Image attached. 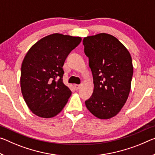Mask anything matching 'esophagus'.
Instances as JSON below:
<instances>
[{
    "mask_svg": "<svg viewBox=\"0 0 155 155\" xmlns=\"http://www.w3.org/2000/svg\"><path fill=\"white\" fill-rule=\"evenodd\" d=\"M74 88L76 90H78L79 89V88L81 87V85H78V84H75L74 85Z\"/></svg>",
    "mask_w": 155,
    "mask_h": 155,
    "instance_id": "1",
    "label": "esophagus"
}]
</instances>
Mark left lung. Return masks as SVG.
<instances>
[{
    "instance_id": "obj_1",
    "label": "left lung",
    "mask_w": 155,
    "mask_h": 155,
    "mask_svg": "<svg viewBox=\"0 0 155 155\" xmlns=\"http://www.w3.org/2000/svg\"><path fill=\"white\" fill-rule=\"evenodd\" d=\"M83 44L94 83L93 94L85 105L96 117L110 119L121 111L128 98L133 74L130 54L108 34L87 36Z\"/></svg>"
}]
</instances>
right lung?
<instances>
[{"instance_id":"1","label":"right lung","mask_w":155,"mask_h":155,"mask_svg":"<svg viewBox=\"0 0 155 155\" xmlns=\"http://www.w3.org/2000/svg\"><path fill=\"white\" fill-rule=\"evenodd\" d=\"M81 41L78 36L52 34L40 39L27 52L21 65V92L36 116L55 117L67 104L72 92L63 82V66Z\"/></svg>"}]
</instances>
